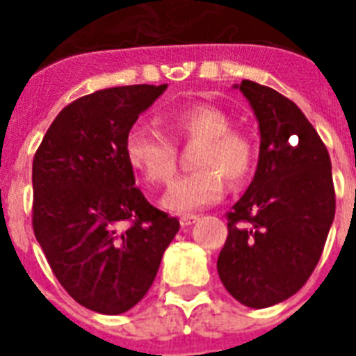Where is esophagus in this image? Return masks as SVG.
Listing matches in <instances>:
<instances>
[{
	"instance_id": "obj_1",
	"label": "esophagus",
	"mask_w": 356,
	"mask_h": 356,
	"mask_svg": "<svg viewBox=\"0 0 356 356\" xmlns=\"http://www.w3.org/2000/svg\"><path fill=\"white\" fill-rule=\"evenodd\" d=\"M197 220H200V216H195V214H184V216H181V220H179V222H181V225H183V227H188V225L195 223Z\"/></svg>"
}]
</instances>
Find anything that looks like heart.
<instances>
[{"instance_id": "heart-1", "label": "heart", "mask_w": 356, "mask_h": 356, "mask_svg": "<svg viewBox=\"0 0 356 356\" xmlns=\"http://www.w3.org/2000/svg\"><path fill=\"white\" fill-rule=\"evenodd\" d=\"M166 125L173 138L197 144L192 156L194 173L177 179L162 197L172 212L200 211L214 205L229 184H240L251 175L257 161L254 140L233 127V120L214 105H192L168 114ZM125 159L149 184H166L177 168L172 140L147 125H134L125 136Z\"/></svg>"}]
</instances>
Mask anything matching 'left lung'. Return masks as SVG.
<instances>
[{
	"label": "left lung",
	"instance_id": "1",
	"mask_svg": "<svg viewBox=\"0 0 356 356\" xmlns=\"http://www.w3.org/2000/svg\"><path fill=\"white\" fill-rule=\"evenodd\" d=\"M234 88L257 116L260 151L253 181L227 214L218 275L236 301L266 309L301 290L320 260L337 209L331 159L288 97L248 79Z\"/></svg>",
	"mask_w": 356,
	"mask_h": 356
}]
</instances>
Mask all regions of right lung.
<instances>
[{
    "instance_id": "add662e5",
    "label": "right lung",
    "mask_w": 356,
    "mask_h": 356,
    "mask_svg": "<svg viewBox=\"0 0 356 356\" xmlns=\"http://www.w3.org/2000/svg\"><path fill=\"white\" fill-rule=\"evenodd\" d=\"M168 85L114 86L64 107L33 159V229L64 290L99 314L127 312L179 231L134 186L125 136Z\"/></svg>"
}]
</instances>
